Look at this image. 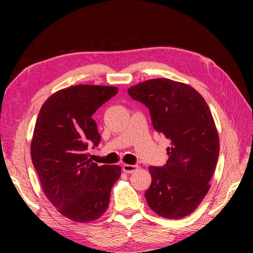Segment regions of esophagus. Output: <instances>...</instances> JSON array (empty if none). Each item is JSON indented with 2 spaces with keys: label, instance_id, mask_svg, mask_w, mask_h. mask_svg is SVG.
Returning a JSON list of instances; mask_svg holds the SVG:
<instances>
[{
  "label": "esophagus",
  "instance_id": "obj_1",
  "mask_svg": "<svg viewBox=\"0 0 253 253\" xmlns=\"http://www.w3.org/2000/svg\"><path fill=\"white\" fill-rule=\"evenodd\" d=\"M137 169H138L137 168V165H129V164L123 165V170L125 173H132V172H135Z\"/></svg>",
  "mask_w": 253,
  "mask_h": 253
}]
</instances>
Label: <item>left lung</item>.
<instances>
[{
  "label": "left lung",
  "mask_w": 253,
  "mask_h": 253,
  "mask_svg": "<svg viewBox=\"0 0 253 253\" xmlns=\"http://www.w3.org/2000/svg\"><path fill=\"white\" fill-rule=\"evenodd\" d=\"M151 114L154 129L170 142L164 166H151L152 184L145 198L166 219L191 214L210 190L220 152L219 135L204 98L191 85L151 79L128 89Z\"/></svg>",
  "instance_id": "obj_1"
}]
</instances>
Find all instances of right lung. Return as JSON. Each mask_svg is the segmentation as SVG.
Instances as JSON below:
<instances>
[{"label":"right lung","mask_w":253,"mask_h":253,"mask_svg":"<svg viewBox=\"0 0 253 253\" xmlns=\"http://www.w3.org/2000/svg\"><path fill=\"white\" fill-rule=\"evenodd\" d=\"M117 91L109 85H72L50 96L38 115L31 142L33 166L46 198L72 221L100 217L121 176V166H98L85 154L89 144L98 146L101 139L93 114Z\"/></svg>","instance_id":"right-lung-1"}]
</instances>
